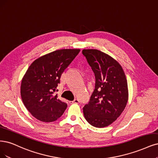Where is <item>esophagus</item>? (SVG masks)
<instances>
[{
  "label": "esophagus",
  "mask_w": 158,
  "mask_h": 158,
  "mask_svg": "<svg viewBox=\"0 0 158 158\" xmlns=\"http://www.w3.org/2000/svg\"><path fill=\"white\" fill-rule=\"evenodd\" d=\"M80 102V101H79V100L78 99H75L74 101H70V104H78V103Z\"/></svg>",
  "instance_id": "esophagus-1"
}]
</instances>
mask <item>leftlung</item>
I'll use <instances>...</instances> for the list:
<instances>
[{"label": "left lung", "instance_id": "1", "mask_svg": "<svg viewBox=\"0 0 158 158\" xmlns=\"http://www.w3.org/2000/svg\"><path fill=\"white\" fill-rule=\"evenodd\" d=\"M82 54L95 77V85L84 115L95 127L109 126L121 115L128 101L126 75L121 65L108 54L99 50H83Z\"/></svg>", "mask_w": 158, "mask_h": 158}]
</instances>
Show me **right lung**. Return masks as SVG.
Segmentation results:
<instances>
[{
    "label": "right lung",
    "mask_w": 158,
    "mask_h": 158,
    "mask_svg": "<svg viewBox=\"0 0 158 158\" xmlns=\"http://www.w3.org/2000/svg\"><path fill=\"white\" fill-rule=\"evenodd\" d=\"M79 49H63L36 59L21 81V96L27 109L39 120L52 122L60 118L67 104L55 92L64 70L80 52Z\"/></svg>",
    "instance_id": "1"
}]
</instances>
